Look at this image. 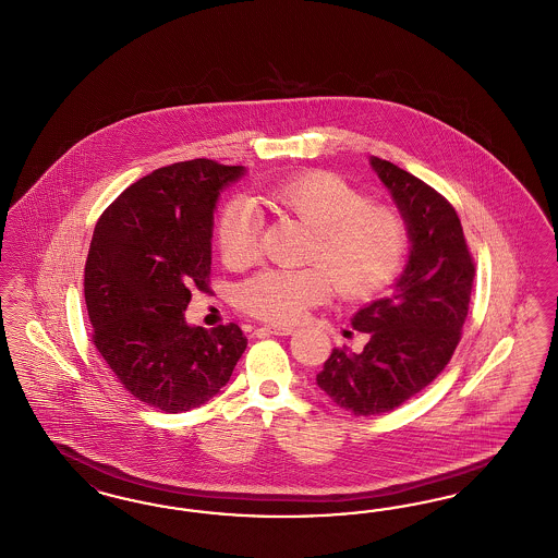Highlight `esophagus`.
Wrapping results in <instances>:
<instances>
[{
	"label": "esophagus",
	"instance_id": "esophagus-1",
	"mask_svg": "<svg viewBox=\"0 0 558 558\" xmlns=\"http://www.w3.org/2000/svg\"><path fill=\"white\" fill-rule=\"evenodd\" d=\"M294 332L292 326H264L257 330V335L290 336Z\"/></svg>",
	"mask_w": 558,
	"mask_h": 558
}]
</instances>
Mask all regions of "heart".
<instances>
[{"label":"heart","instance_id":"heart-1","mask_svg":"<svg viewBox=\"0 0 558 558\" xmlns=\"http://www.w3.org/2000/svg\"><path fill=\"white\" fill-rule=\"evenodd\" d=\"M269 207L312 228L303 269H266L239 289L246 313L292 324L307 307L336 292L357 301L384 289L401 269L407 223L399 211L374 205L351 182L332 172L282 180L262 195ZM262 214L246 199L230 201L218 222L223 264L245 268L259 251Z\"/></svg>","mask_w":558,"mask_h":558}]
</instances>
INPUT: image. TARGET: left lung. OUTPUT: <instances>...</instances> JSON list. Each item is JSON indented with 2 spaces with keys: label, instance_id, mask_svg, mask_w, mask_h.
I'll list each match as a JSON object with an SVG mask.
<instances>
[{
  "label": "left lung",
  "instance_id": "1",
  "mask_svg": "<svg viewBox=\"0 0 558 558\" xmlns=\"http://www.w3.org/2000/svg\"><path fill=\"white\" fill-rule=\"evenodd\" d=\"M407 223L409 259L392 290L353 317L361 353L335 349L317 386L353 415H379L424 390L452 357L468 317L473 259L448 201L399 166L369 157Z\"/></svg>",
  "mask_w": 558,
  "mask_h": 558
}]
</instances>
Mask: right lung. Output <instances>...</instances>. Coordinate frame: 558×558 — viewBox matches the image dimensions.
Masks as SVG:
<instances>
[{
	"mask_svg": "<svg viewBox=\"0 0 558 558\" xmlns=\"http://www.w3.org/2000/svg\"><path fill=\"white\" fill-rule=\"evenodd\" d=\"M243 166L179 161L131 184L95 223L85 266L93 344L134 399L166 413L220 392L245 353L236 324H186L191 289H207L214 211Z\"/></svg>",
	"mask_w": 558,
	"mask_h": 558,
	"instance_id": "add662e5",
	"label": "right lung"
}]
</instances>
